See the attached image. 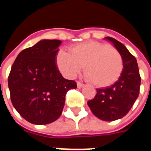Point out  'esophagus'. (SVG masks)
I'll list each match as a JSON object with an SVG mask.
<instances>
[{"mask_svg": "<svg viewBox=\"0 0 151 151\" xmlns=\"http://www.w3.org/2000/svg\"><path fill=\"white\" fill-rule=\"evenodd\" d=\"M83 86H84L83 83H82L81 82H79V81H77V86H78V88H82Z\"/></svg>", "mask_w": 151, "mask_h": 151, "instance_id": "esophagus-1", "label": "esophagus"}]
</instances>
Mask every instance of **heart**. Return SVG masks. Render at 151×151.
Wrapping results in <instances>:
<instances>
[{
	"label": "heart",
	"mask_w": 151,
	"mask_h": 151,
	"mask_svg": "<svg viewBox=\"0 0 151 151\" xmlns=\"http://www.w3.org/2000/svg\"><path fill=\"white\" fill-rule=\"evenodd\" d=\"M56 65L64 75L73 78L85 66L86 78L93 85L106 87L120 78L124 68L119 51L109 44L90 41L70 47L69 52L60 50Z\"/></svg>",
	"instance_id": "obj_1"
}]
</instances>
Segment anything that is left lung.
<instances>
[{"label": "left lung", "instance_id": "obj_1", "mask_svg": "<svg viewBox=\"0 0 151 151\" xmlns=\"http://www.w3.org/2000/svg\"><path fill=\"white\" fill-rule=\"evenodd\" d=\"M113 43L123 58L124 68L119 80L109 87L97 89L95 98L87 102L92 113L99 119L112 121L124 117L138 97L141 84L137 60L123 43L106 37Z\"/></svg>", "mask_w": 151, "mask_h": 151}]
</instances>
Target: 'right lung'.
<instances>
[{"label": "right lung", "mask_w": 151, "mask_h": 151, "mask_svg": "<svg viewBox=\"0 0 151 151\" xmlns=\"http://www.w3.org/2000/svg\"><path fill=\"white\" fill-rule=\"evenodd\" d=\"M61 41L40 40L22 50L15 59L8 78L13 106L35 124H47L62 113L66 93L77 88L73 80L64 78L56 67Z\"/></svg>", "instance_id": "add662e5"}]
</instances>
